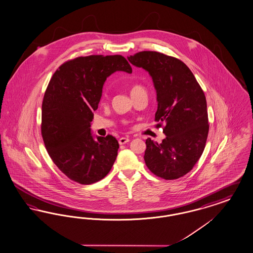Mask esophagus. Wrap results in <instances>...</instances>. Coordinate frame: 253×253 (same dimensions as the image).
Masks as SVG:
<instances>
[{
    "label": "esophagus",
    "instance_id": "obj_1",
    "mask_svg": "<svg viewBox=\"0 0 253 253\" xmlns=\"http://www.w3.org/2000/svg\"><path fill=\"white\" fill-rule=\"evenodd\" d=\"M129 141H130V139H129L128 137H121V138L119 139V143H120L121 145H124V144H126V143H128Z\"/></svg>",
    "mask_w": 253,
    "mask_h": 253
}]
</instances>
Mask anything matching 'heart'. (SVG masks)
<instances>
[{
    "mask_svg": "<svg viewBox=\"0 0 253 253\" xmlns=\"http://www.w3.org/2000/svg\"><path fill=\"white\" fill-rule=\"evenodd\" d=\"M141 90H145V89L142 87L141 85H139V84H133V85H131V95L136 93V92H138V91ZM106 97H107L106 94H103L102 97H101V101H104V100L106 99Z\"/></svg>",
    "mask_w": 253,
    "mask_h": 253,
    "instance_id": "b5f03b06",
    "label": "heart"
}]
</instances>
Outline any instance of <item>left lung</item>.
I'll use <instances>...</instances> for the list:
<instances>
[{
	"label": "left lung",
	"instance_id": "8db88e82",
	"mask_svg": "<svg viewBox=\"0 0 253 253\" xmlns=\"http://www.w3.org/2000/svg\"><path fill=\"white\" fill-rule=\"evenodd\" d=\"M131 65L152 76L157 93V128L166 138L146 140L144 160L151 171L175 180L190 171L204 151L209 131L207 103L192 71L181 60L158 51H139L128 57Z\"/></svg>",
	"mask_w": 253,
	"mask_h": 253
}]
</instances>
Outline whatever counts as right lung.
I'll return each instance as SVG.
<instances>
[{"mask_svg":"<svg viewBox=\"0 0 253 253\" xmlns=\"http://www.w3.org/2000/svg\"><path fill=\"white\" fill-rule=\"evenodd\" d=\"M116 71L131 73L122 55H89L67 61L53 73L42 101L41 134L51 160L68 178L81 184L103 179L120 148L113 135L91 133L93 111L103 84Z\"/></svg>","mask_w":253,"mask_h":253,"instance_id":"add662e5","label":"right lung"}]
</instances>
